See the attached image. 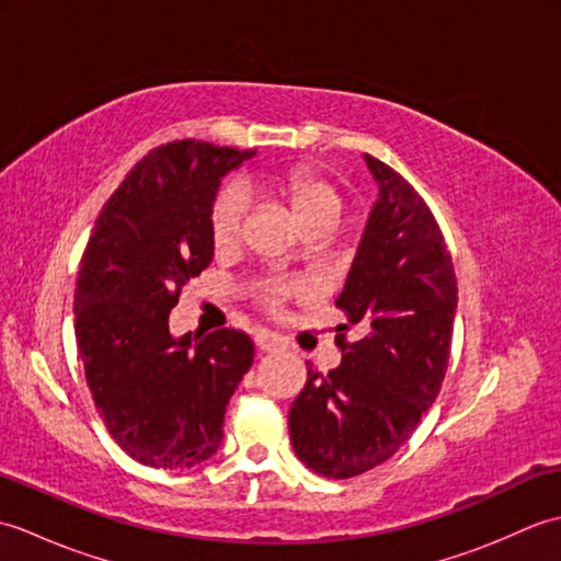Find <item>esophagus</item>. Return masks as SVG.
I'll return each mask as SVG.
<instances>
[{
  "label": "esophagus",
  "mask_w": 561,
  "mask_h": 561,
  "mask_svg": "<svg viewBox=\"0 0 561 561\" xmlns=\"http://www.w3.org/2000/svg\"><path fill=\"white\" fill-rule=\"evenodd\" d=\"M255 347L260 352H277L282 347V340L277 335H272V332H257Z\"/></svg>",
  "instance_id": "obj_1"
}]
</instances>
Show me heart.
<instances>
[{"mask_svg":"<svg viewBox=\"0 0 561 561\" xmlns=\"http://www.w3.org/2000/svg\"><path fill=\"white\" fill-rule=\"evenodd\" d=\"M257 193L282 199L289 205L294 219L299 221L301 229L313 224H330L337 226L344 211V202L340 193L332 187L325 178H320L306 165H291V169L274 171L267 175H260L253 183ZM245 217V199L236 190H226L211 205L209 214V231H211V245L217 253H226L241 241ZM296 291L294 284L287 282H272L267 287V304L279 306L287 296Z\"/></svg>","mask_w":561,"mask_h":561,"instance_id":"b5f03b06","label":"heart"}]
</instances>
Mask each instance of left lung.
Returning a JSON list of instances; mask_svg holds the SVG:
<instances>
[{
    "label": "left lung",
    "mask_w": 561,
    "mask_h": 561,
    "mask_svg": "<svg viewBox=\"0 0 561 561\" xmlns=\"http://www.w3.org/2000/svg\"><path fill=\"white\" fill-rule=\"evenodd\" d=\"M378 185L337 306L362 340H337L342 364H311L289 410L291 446L308 468L347 480L400 450L444 383L458 282L450 253L420 193L374 157ZM347 330V328H344Z\"/></svg>",
    "instance_id": "obj_1"
}]
</instances>
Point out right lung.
Returning <instances> with one entry per match:
<instances>
[{"mask_svg": "<svg viewBox=\"0 0 561 561\" xmlns=\"http://www.w3.org/2000/svg\"><path fill=\"white\" fill-rule=\"evenodd\" d=\"M255 151L183 139L149 151L105 202L83 250L75 332L93 402L127 456L161 470L209 460L253 364L245 332L175 337L169 318L214 257L221 178Z\"/></svg>", "mask_w": 561, "mask_h": 561, "instance_id": "right-lung-1", "label": "right lung"}]
</instances>
